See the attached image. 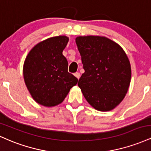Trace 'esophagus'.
I'll return each instance as SVG.
<instances>
[{"label": "esophagus", "mask_w": 151, "mask_h": 151, "mask_svg": "<svg viewBox=\"0 0 151 151\" xmlns=\"http://www.w3.org/2000/svg\"><path fill=\"white\" fill-rule=\"evenodd\" d=\"M74 76H75V77H77L78 79H79V78H80V74H79V72H76V73L74 74Z\"/></svg>", "instance_id": "34e87169"}]
</instances>
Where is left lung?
<instances>
[{"instance_id": "obj_1", "label": "left lung", "mask_w": 151, "mask_h": 151, "mask_svg": "<svg viewBox=\"0 0 151 151\" xmlns=\"http://www.w3.org/2000/svg\"><path fill=\"white\" fill-rule=\"evenodd\" d=\"M75 40L84 70L78 86L93 108L112 110L125 97L131 82L127 55L119 44L103 36H79Z\"/></svg>"}]
</instances>
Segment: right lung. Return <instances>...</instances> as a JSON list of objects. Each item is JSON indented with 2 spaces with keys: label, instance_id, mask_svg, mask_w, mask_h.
<instances>
[{
  "label": "right lung",
  "instance_id": "1",
  "mask_svg": "<svg viewBox=\"0 0 151 151\" xmlns=\"http://www.w3.org/2000/svg\"><path fill=\"white\" fill-rule=\"evenodd\" d=\"M69 37L56 36L37 43L26 57L23 65L25 85L39 104L52 107L61 104L78 79L68 72L62 52Z\"/></svg>",
  "mask_w": 151,
  "mask_h": 151
}]
</instances>
